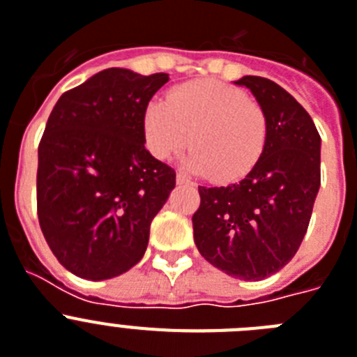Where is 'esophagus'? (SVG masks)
Returning <instances> with one entry per match:
<instances>
[{"mask_svg": "<svg viewBox=\"0 0 357 357\" xmlns=\"http://www.w3.org/2000/svg\"><path fill=\"white\" fill-rule=\"evenodd\" d=\"M176 181H178V185H194V183H192L188 178H185L181 172H178V176H176Z\"/></svg>", "mask_w": 357, "mask_h": 357, "instance_id": "34e87169", "label": "esophagus"}]
</instances>
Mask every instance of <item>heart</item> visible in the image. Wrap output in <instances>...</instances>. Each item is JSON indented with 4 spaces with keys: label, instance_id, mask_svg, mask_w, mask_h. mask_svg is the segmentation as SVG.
<instances>
[{
    "label": "heart",
    "instance_id": "b5f03b06",
    "mask_svg": "<svg viewBox=\"0 0 357 357\" xmlns=\"http://www.w3.org/2000/svg\"><path fill=\"white\" fill-rule=\"evenodd\" d=\"M151 153L169 160L190 140L187 165L215 181L248 174L264 153L268 116L248 93L221 80H194L154 102L145 114Z\"/></svg>",
    "mask_w": 357,
    "mask_h": 357
}]
</instances>
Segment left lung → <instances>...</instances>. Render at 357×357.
Listing matches in <instances>:
<instances>
[{
    "label": "left lung",
    "instance_id": "1",
    "mask_svg": "<svg viewBox=\"0 0 357 357\" xmlns=\"http://www.w3.org/2000/svg\"><path fill=\"white\" fill-rule=\"evenodd\" d=\"M264 107L268 142L250 174L228 187H199L192 215L201 255L226 275L262 280L298 252L320 188V135L309 113L264 77L246 75Z\"/></svg>",
    "mask_w": 357,
    "mask_h": 357
}]
</instances>
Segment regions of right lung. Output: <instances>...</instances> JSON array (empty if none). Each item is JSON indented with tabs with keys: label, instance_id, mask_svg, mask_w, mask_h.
I'll list each match as a JSON object with an SVG mask.
<instances>
[{
	"label": "right lung",
	"instance_id": "right-lung-1",
	"mask_svg": "<svg viewBox=\"0 0 357 357\" xmlns=\"http://www.w3.org/2000/svg\"><path fill=\"white\" fill-rule=\"evenodd\" d=\"M167 73L109 68L61 95L39 142L37 217L50 250L88 280L138 264L176 170L145 149V111Z\"/></svg>",
	"mask_w": 357,
	"mask_h": 357
}]
</instances>
